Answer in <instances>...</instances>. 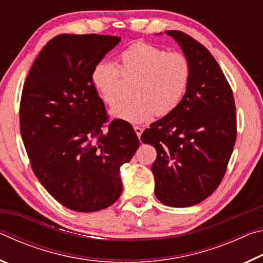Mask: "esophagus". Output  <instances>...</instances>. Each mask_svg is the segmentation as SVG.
Listing matches in <instances>:
<instances>
[{
    "label": "esophagus",
    "mask_w": 263,
    "mask_h": 263,
    "mask_svg": "<svg viewBox=\"0 0 263 263\" xmlns=\"http://www.w3.org/2000/svg\"><path fill=\"white\" fill-rule=\"evenodd\" d=\"M133 128H135V131H136V133H137V136H138V138H140V136H141V133H142V128L140 127V126H133Z\"/></svg>",
    "instance_id": "esophagus-1"
}]
</instances>
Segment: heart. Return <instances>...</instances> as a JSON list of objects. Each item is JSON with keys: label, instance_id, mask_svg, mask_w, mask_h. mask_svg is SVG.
I'll list each match as a JSON object with an SVG mask.
<instances>
[{"label": "heart", "instance_id": "1", "mask_svg": "<svg viewBox=\"0 0 263 263\" xmlns=\"http://www.w3.org/2000/svg\"><path fill=\"white\" fill-rule=\"evenodd\" d=\"M118 67L106 60L95 65L92 84L106 104L114 106L124 95V81L132 82L131 99L112 110L117 118L131 123L163 117L183 99L191 78V65L184 53L145 42H137L118 57Z\"/></svg>", "mask_w": 263, "mask_h": 263}]
</instances>
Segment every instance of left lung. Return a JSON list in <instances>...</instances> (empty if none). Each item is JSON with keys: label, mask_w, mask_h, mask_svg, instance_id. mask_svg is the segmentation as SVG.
<instances>
[{"label": "left lung", "mask_w": 263, "mask_h": 263, "mask_svg": "<svg viewBox=\"0 0 263 263\" xmlns=\"http://www.w3.org/2000/svg\"><path fill=\"white\" fill-rule=\"evenodd\" d=\"M191 65L188 89L177 108L142 132L157 149L155 196L164 205L186 208L208 198L224 177L237 139L232 89L205 46L181 31H166Z\"/></svg>", "instance_id": "1"}]
</instances>
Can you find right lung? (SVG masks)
Returning a JSON list of instances; mask_svg holds the SVG:
<instances>
[{
    "instance_id": "1",
    "label": "right lung",
    "mask_w": 263,
    "mask_h": 263,
    "mask_svg": "<svg viewBox=\"0 0 263 263\" xmlns=\"http://www.w3.org/2000/svg\"><path fill=\"white\" fill-rule=\"evenodd\" d=\"M119 42L95 33L55 35L34 60L22 91L20 128L31 168L73 211L112 205L122 195L119 169L139 147L130 123L110 121L91 80L95 65Z\"/></svg>"
}]
</instances>
